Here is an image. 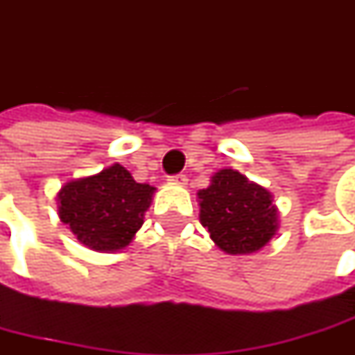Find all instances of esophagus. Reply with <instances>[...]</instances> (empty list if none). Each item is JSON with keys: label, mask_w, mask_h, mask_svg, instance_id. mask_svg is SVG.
Instances as JSON below:
<instances>
[{"label": "esophagus", "mask_w": 355, "mask_h": 355, "mask_svg": "<svg viewBox=\"0 0 355 355\" xmlns=\"http://www.w3.org/2000/svg\"><path fill=\"white\" fill-rule=\"evenodd\" d=\"M168 180H171L173 184H184V182H187V175H182V173H178V175H171Z\"/></svg>", "instance_id": "34e87169"}]
</instances>
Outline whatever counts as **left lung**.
Here are the masks:
<instances>
[{
	"instance_id": "8db88e82",
	"label": "left lung",
	"mask_w": 355,
	"mask_h": 355,
	"mask_svg": "<svg viewBox=\"0 0 355 355\" xmlns=\"http://www.w3.org/2000/svg\"><path fill=\"white\" fill-rule=\"evenodd\" d=\"M198 198L202 226L208 227L210 238L226 253H253L275 236L273 196L238 171L216 173L212 184L202 189Z\"/></svg>"
}]
</instances>
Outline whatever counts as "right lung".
<instances>
[{"instance_id": "right-lung-1", "label": "right lung", "mask_w": 355, "mask_h": 355, "mask_svg": "<svg viewBox=\"0 0 355 355\" xmlns=\"http://www.w3.org/2000/svg\"><path fill=\"white\" fill-rule=\"evenodd\" d=\"M153 190L114 165L94 177L67 182L58 192V216L90 250H123L143 226Z\"/></svg>"}]
</instances>
